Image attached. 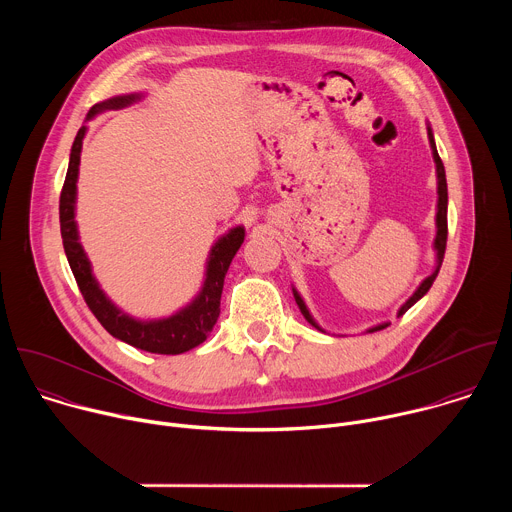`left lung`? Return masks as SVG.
I'll list each match as a JSON object with an SVG mask.
<instances>
[{
	"label": "left lung",
	"instance_id": "1",
	"mask_svg": "<svg viewBox=\"0 0 512 512\" xmlns=\"http://www.w3.org/2000/svg\"><path fill=\"white\" fill-rule=\"evenodd\" d=\"M427 137H429V148H431V156H433V162H435V178H437V208H435V239H433V251H435V267L433 271L419 283V287L413 291V296L399 308L397 316H403L413 304H417L427 291L431 287V283L435 281L437 277V271H440L442 267V261H444V253H446V241H448V182H446V170H444V164L440 160V154H437V148H435V139H433V131L431 127L427 125ZM291 291H294V298H296V304L300 308V312L304 314V318L320 332H324L318 322L314 320V316L310 314L304 298L300 296V291L296 287H291ZM389 322H381L373 328H369L367 332H377V330H383L387 328Z\"/></svg>",
	"mask_w": 512,
	"mask_h": 512
}]
</instances>
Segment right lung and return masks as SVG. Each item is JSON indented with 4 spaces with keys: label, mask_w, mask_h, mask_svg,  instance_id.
Masks as SVG:
<instances>
[{
    "label": "right lung",
    "mask_w": 512,
    "mask_h": 512,
    "mask_svg": "<svg viewBox=\"0 0 512 512\" xmlns=\"http://www.w3.org/2000/svg\"><path fill=\"white\" fill-rule=\"evenodd\" d=\"M143 93L117 95L107 101L97 103L89 113L87 121L95 119L99 113L109 109H123L137 103ZM87 135V123L79 129L75 143H72L68 172L64 178L62 194H60V235L68 265L75 275L81 294L101 322V326L117 340L127 342L139 350L154 354H182L198 344H202L212 332L218 314H221V294L225 285V275L237 251L245 241V227H233L229 233L221 235L208 251L204 281L198 294L184 308L174 312L168 318L158 320H139L125 314L119 306H115L105 291L101 289L91 261L81 245L79 227H77V182H79V166L83 139Z\"/></svg>",
    "instance_id": "right-lung-1"
}]
</instances>
